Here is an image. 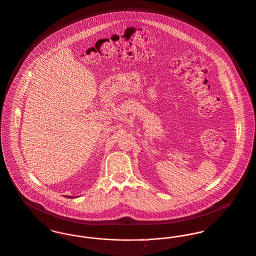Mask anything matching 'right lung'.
<instances>
[{"label":"right lung","instance_id":"1","mask_svg":"<svg viewBox=\"0 0 256 256\" xmlns=\"http://www.w3.org/2000/svg\"><path fill=\"white\" fill-rule=\"evenodd\" d=\"M68 198H72V196H68Z\"/></svg>","mask_w":256,"mask_h":256}]
</instances>
